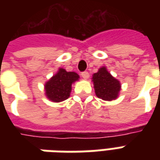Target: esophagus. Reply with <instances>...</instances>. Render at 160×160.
<instances>
[{
    "mask_svg": "<svg viewBox=\"0 0 160 160\" xmlns=\"http://www.w3.org/2000/svg\"><path fill=\"white\" fill-rule=\"evenodd\" d=\"M81 76H82V78H84V79H86V80H87L88 78H89V73L88 72H83V73H81Z\"/></svg>",
    "mask_w": 160,
    "mask_h": 160,
    "instance_id": "1",
    "label": "esophagus"
}]
</instances>
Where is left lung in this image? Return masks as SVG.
<instances>
[{
    "instance_id": "left-lung-1",
    "label": "left lung",
    "mask_w": 160,
    "mask_h": 160,
    "mask_svg": "<svg viewBox=\"0 0 160 160\" xmlns=\"http://www.w3.org/2000/svg\"><path fill=\"white\" fill-rule=\"evenodd\" d=\"M92 82L96 96L101 99L111 101L119 97L122 85L118 79L111 75L106 67H101L97 73H93Z\"/></svg>"
}]
</instances>
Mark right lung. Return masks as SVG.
Returning a JSON list of instances; mask_svg holds the SVG:
<instances>
[{
    "instance_id": "right-lung-1",
    "label": "right lung",
    "mask_w": 160,
    "mask_h": 160,
    "mask_svg": "<svg viewBox=\"0 0 160 160\" xmlns=\"http://www.w3.org/2000/svg\"><path fill=\"white\" fill-rule=\"evenodd\" d=\"M80 79V75L75 72H67L62 68H59L44 84V94L49 100L60 103L68 99L71 93L72 86Z\"/></svg>"
}]
</instances>
